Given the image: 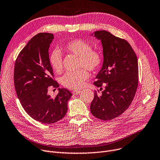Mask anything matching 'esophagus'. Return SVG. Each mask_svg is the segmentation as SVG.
Masks as SVG:
<instances>
[{
  "label": "esophagus",
  "mask_w": 160,
  "mask_h": 160,
  "mask_svg": "<svg viewBox=\"0 0 160 160\" xmlns=\"http://www.w3.org/2000/svg\"><path fill=\"white\" fill-rule=\"evenodd\" d=\"M80 92H81V91H80V90H74V91H72V94H78L80 93Z\"/></svg>",
  "instance_id": "1"
}]
</instances>
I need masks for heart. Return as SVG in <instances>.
I'll use <instances>...</instances> for the list:
<instances>
[{
  "mask_svg": "<svg viewBox=\"0 0 160 160\" xmlns=\"http://www.w3.org/2000/svg\"><path fill=\"white\" fill-rule=\"evenodd\" d=\"M62 49L69 54L78 57V68L77 72H68L61 78V83L70 89H78L84 86L89 77V74L85 67L91 71L98 70L102 66L103 58L101 53L92 49V46L81 39L72 40L62 46ZM49 62L55 72L60 73L63 68V58L60 51L53 50L49 56Z\"/></svg>",
  "mask_w": 160,
  "mask_h": 160,
  "instance_id": "1",
  "label": "heart"
}]
</instances>
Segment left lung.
Masks as SVG:
<instances>
[{"instance_id":"left-lung-1","label":"left lung","mask_w":160,"mask_h":160,"mask_svg":"<svg viewBox=\"0 0 160 160\" xmlns=\"http://www.w3.org/2000/svg\"><path fill=\"white\" fill-rule=\"evenodd\" d=\"M102 42L103 66L96 77V91L90 110L96 118L111 120L120 116L131 104L138 84V63L135 52L127 40L104 30L94 32Z\"/></svg>"}]
</instances>
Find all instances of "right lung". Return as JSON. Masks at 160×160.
Here are the masks:
<instances>
[{
	"instance_id": "right-lung-1",
	"label": "right lung",
	"mask_w": 160,
	"mask_h": 160,
	"mask_svg": "<svg viewBox=\"0 0 160 160\" xmlns=\"http://www.w3.org/2000/svg\"><path fill=\"white\" fill-rule=\"evenodd\" d=\"M53 38L48 33L33 37L20 52L14 69L15 88L21 105L32 118L44 124L55 123L65 116L72 96L65 88H58L55 98L48 94L50 88L59 87L53 79L49 58Z\"/></svg>"
}]
</instances>
